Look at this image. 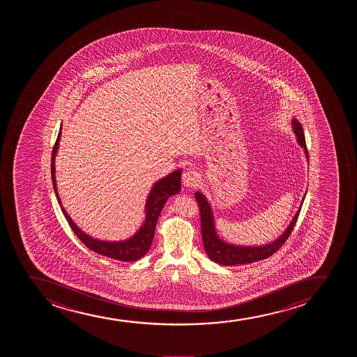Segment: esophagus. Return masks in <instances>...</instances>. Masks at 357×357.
Listing matches in <instances>:
<instances>
[{"mask_svg":"<svg viewBox=\"0 0 357 357\" xmlns=\"http://www.w3.org/2000/svg\"><path fill=\"white\" fill-rule=\"evenodd\" d=\"M182 182H183L185 187H197L199 182H200V176L193 169H187L182 174Z\"/></svg>","mask_w":357,"mask_h":357,"instance_id":"esophagus-1","label":"esophagus"}]
</instances>
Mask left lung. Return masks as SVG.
<instances>
[{
  "instance_id": "1",
  "label": "left lung",
  "mask_w": 357,
  "mask_h": 357,
  "mask_svg": "<svg viewBox=\"0 0 357 357\" xmlns=\"http://www.w3.org/2000/svg\"><path fill=\"white\" fill-rule=\"evenodd\" d=\"M291 123H293L294 133L298 137V142L305 150V153H306L308 160L307 146H306L303 126L298 120L293 119ZM195 199H197L199 208H200L201 234H202V242H204V246H205L206 254L212 261L218 263V264H222V266L249 264V263L257 262L261 259L271 257V255H274L276 251L279 250L280 248L287 241L288 237L291 236V231L294 229L296 220L299 218L300 209H301L299 208L287 229L275 242L263 246H236L224 243L220 238L218 237L217 234H215V229H214L212 209L209 207V204L206 200V197L202 194L197 192Z\"/></svg>"
}]
</instances>
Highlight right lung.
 Wrapping results in <instances>:
<instances>
[{
  "label": "right lung",
  "mask_w": 357,
  "mask_h": 357,
  "mask_svg": "<svg viewBox=\"0 0 357 357\" xmlns=\"http://www.w3.org/2000/svg\"><path fill=\"white\" fill-rule=\"evenodd\" d=\"M61 133L62 132L59 131L54 149H52L51 177H52V185H54V193H56L58 204L61 206L63 214L69 222L70 227L74 231V234L77 236L78 239L88 249L95 251L96 254L107 256L109 259H119L121 262H133V261H138V259H142L151 246L152 239L155 236L157 220L160 217V211L164 207V204L172 195L180 193L181 169L175 170L168 176L158 181L156 185L152 187L151 192L149 194L148 201H146V207H145V215L146 217H145V220H144V224L140 227L139 231L133 237L125 241V242H103V241H98V239H94V238L86 236L83 231H81L77 226L75 225V222L71 220V218L66 213V209L63 208L62 202H61V199L58 195L56 176H54V158H56V153H57Z\"/></svg>",
  "instance_id": "1"
}]
</instances>
